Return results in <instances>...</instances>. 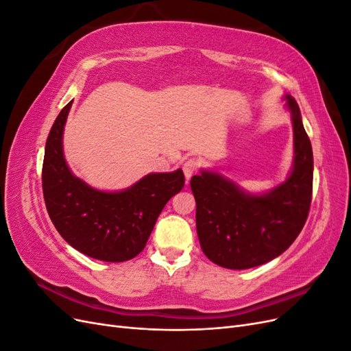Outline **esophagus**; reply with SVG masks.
Listing matches in <instances>:
<instances>
[{
	"mask_svg": "<svg viewBox=\"0 0 351 351\" xmlns=\"http://www.w3.org/2000/svg\"><path fill=\"white\" fill-rule=\"evenodd\" d=\"M197 169V161L196 159H187V161L183 164V173L186 177V182H189L192 176L196 173Z\"/></svg>",
	"mask_w": 351,
	"mask_h": 351,
	"instance_id": "1",
	"label": "esophagus"
}]
</instances>
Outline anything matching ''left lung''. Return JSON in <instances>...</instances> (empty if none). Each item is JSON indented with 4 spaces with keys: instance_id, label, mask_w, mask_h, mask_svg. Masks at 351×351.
<instances>
[{
    "instance_id": "obj_1",
    "label": "left lung",
    "mask_w": 351,
    "mask_h": 351,
    "mask_svg": "<svg viewBox=\"0 0 351 351\" xmlns=\"http://www.w3.org/2000/svg\"><path fill=\"white\" fill-rule=\"evenodd\" d=\"M293 124L294 156L289 176L275 187L252 193L214 169L190 180L196 199V230L206 258L222 268L259 267L289 249L309 214L313 152L300 108L285 93Z\"/></svg>"
}]
</instances>
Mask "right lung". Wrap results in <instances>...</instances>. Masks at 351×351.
Segmentation results:
<instances>
[{"mask_svg": "<svg viewBox=\"0 0 351 351\" xmlns=\"http://www.w3.org/2000/svg\"><path fill=\"white\" fill-rule=\"evenodd\" d=\"M69 102L52 124L42 165V190L52 224L71 247L93 259L124 262L139 254L167 202L184 186L182 168L151 173L130 187L105 192L76 177L64 158Z\"/></svg>", "mask_w": 351, "mask_h": 351, "instance_id": "obj_1", "label": "right lung"}]
</instances>
